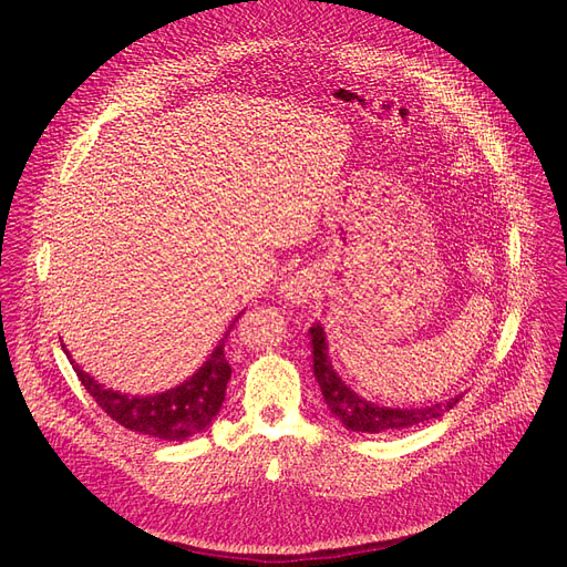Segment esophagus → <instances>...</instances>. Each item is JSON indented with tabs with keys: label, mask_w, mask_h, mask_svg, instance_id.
Segmentation results:
<instances>
[{
	"label": "esophagus",
	"mask_w": 567,
	"mask_h": 567,
	"mask_svg": "<svg viewBox=\"0 0 567 567\" xmlns=\"http://www.w3.org/2000/svg\"><path fill=\"white\" fill-rule=\"evenodd\" d=\"M280 293L291 303H303L310 293V282L306 278H289L287 282H282Z\"/></svg>",
	"instance_id": "34e87169"
}]
</instances>
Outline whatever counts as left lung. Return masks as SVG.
I'll list each match as a JSON object with an SVG mask.
<instances>
[{
    "instance_id": "1",
    "label": "left lung",
    "mask_w": 567,
    "mask_h": 567,
    "mask_svg": "<svg viewBox=\"0 0 567 567\" xmlns=\"http://www.w3.org/2000/svg\"><path fill=\"white\" fill-rule=\"evenodd\" d=\"M312 338V372L321 389L323 402L329 404L336 419L351 432H368V434H381V432H395L411 425H421L432 419H441V415L453 409L462 395L451 398L449 402L432 404L425 409H391L379 406L374 402H368L338 377V372L331 365L329 359V344H326V336L319 323L310 329Z\"/></svg>"
}]
</instances>
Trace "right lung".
I'll use <instances>...</instances> for the list:
<instances>
[{
    "mask_svg": "<svg viewBox=\"0 0 567 567\" xmlns=\"http://www.w3.org/2000/svg\"><path fill=\"white\" fill-rule=\"evenodd\" d=\"M229 331L214 349V353L208 355V361L186 383L158 395L131 398L122 395L118 391H110L96 379L84 374L73 361L71 363L86 393L96 400V404L112 421L124 425L126 430L156 436L163 441H186L188 436L212 425L225 402L227 381L231 377V368L225 359V340Z\"/></svg>",
    "mask_w": 567,
    "mask_h": 567,
    "instance_id": "1",
    "label": "right lung"
}]
</instances>
